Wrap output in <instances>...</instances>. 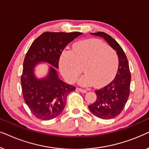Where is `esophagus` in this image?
<instances>
[{"label": "esophagus", "mask_w": 149, "mask_h": 149, "mask_svg": "<svg viewBox=\"0 0 149 149\" xmlns=\"http://www.w3.org/2000/svg\"><path fill=\"white\" fill-rule=\"evenodd\" d=\"M77 89L79 91H81V93H86L87 92V90L86 89H81V88H77Z\"/></svg>", "instance_id": "1"}]
</instances>
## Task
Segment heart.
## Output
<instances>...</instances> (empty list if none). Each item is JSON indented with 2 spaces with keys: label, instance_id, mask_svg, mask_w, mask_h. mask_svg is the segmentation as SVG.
Listing matches in <instances>:
<instances>
[{
  "label": "heart",
  "instance_id": "obj_1",
  "mask_svg": "<svg viewBox=\"0 0 149 149\" xmlns=\"http://www.w3.org/2000/svg\"><path fill=\"white\" fill-rule=\"evenodd\" d=\"M119 58L116 51L98 39H88L77 42L71 52L61 55L59 66L68 82L76 81L83 72L85 74L79 83L89 86L102 87L113 80L117 74Z\"/></svg>",
  "mask_w": 149,
  "mask_h": 149
}]
</instances>
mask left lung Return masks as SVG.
<instances>
[{"instance_id": "1", "label": "left lung", "mask_w": 149, "mask_h": 149, "mask_svg": "<svg viewBox=\"0 0 149 149\" xmlns=\"http://www.w3.org/2000/svg\"><path fill=\"white\" fill-rule=\"evenodd\" d=\"M91 34L104 38L117 51L119 58V68L115 79L105 87L95 91L96 100L88 107L89 111L100 119H113L123 111L130 95L131 74L129 63L123 49L111 36L103 32Z\"/></svg>"}]
</instances>
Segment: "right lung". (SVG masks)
Returning a JSON list of instances; mask_svg holds the SVG:
<instances>
[{
	"instance_id": "right-lung-1",
	"label": "right lung",
	"mask_w": 149,
	"mask_h": 149,
	"mask_svg": "<svg viewBox=\"0 0 149 149\" xmlns=\"http://www.w3.org/2000/svg\"><path fill=\"white\" fill-rule=\"evenodd\" d=\"M81 32H45L36 38L24 58L21 76L22 94L30 111L38 119L50 120L62 113L66 104V97L76 87L63 82L56 68L62 51ZM40 61L50 67L48 77L38 79L33 73L34 66Z\"/></svg>"
}]
</instances>
